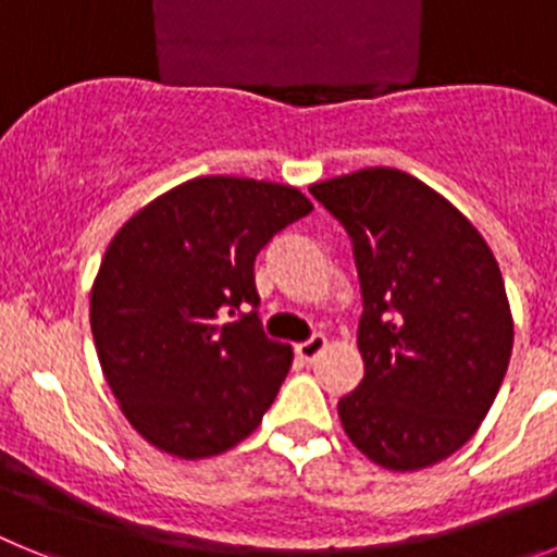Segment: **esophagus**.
I'll use <instances>...</instances> for the list:
<instances>
[{"instance_id": "1", "label": "esophagus", "mask_w": 557, "mask_h": 557, "mask_svg": "<svg viewBox=\"0 0 557 557\" xmlns=\"http://www.w3.org/2000/svg\"><path fill=\"white\" fill-rule=\"evenodd\" d=\"M323 348H326V337H323V334H312V337L295 346V354H298V359H304V362H312Z\"/></svg>"}]
</instances>
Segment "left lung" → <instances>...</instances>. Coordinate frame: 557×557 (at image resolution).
Masks as SVG:
<instances>
[{"label": "left lung", "mask_w": 557, "mask_h": 557, "mask_svg": "<svg viewBox=\"0 0 557 557\" xmlns=\"http://www.w3.org/2000/svg\"><path fill=\"white\" fill-rule=\"evenodd\" d=\"M354 245L366 376L339 398L343 430L391 471L455 455L508 371L513 318L480 231L435 189L391 166L312 184Z\"/></svg>", "instance_id": "obj_1"}]
</instances>
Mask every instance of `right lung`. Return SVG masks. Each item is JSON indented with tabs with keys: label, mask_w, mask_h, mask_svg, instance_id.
Returning <instances> with one entry per match:
<instances>
[{
	"label": "right lung",
	"mask_w": 557,
	"mask_h": 557,
	"mask_svg": "<svg viewBox=\"0 0 557 557\" xmlns=\"http://www.w3.org/2000/svg\"><path fill=\"white\" fill-rule=\"evenodd\" d=\"M312 203L295 186L206 175L136 211L91 287V334L133 430L181 460L262 424L293 348L259 321L256 253Z\"/></svg>",
	"instance_id": "add662e5"
}]
</instances>
